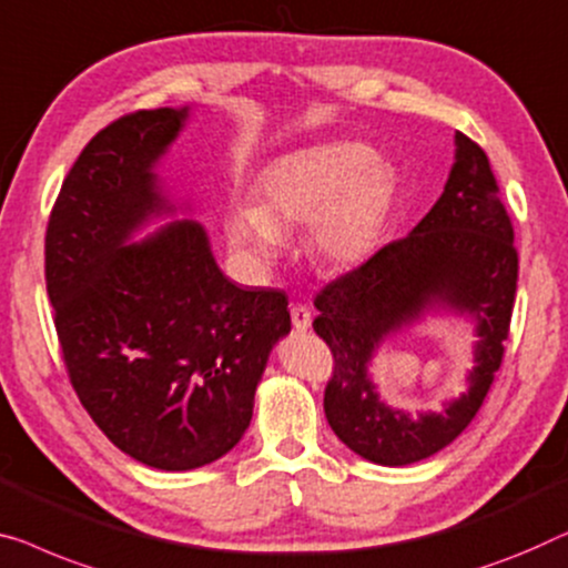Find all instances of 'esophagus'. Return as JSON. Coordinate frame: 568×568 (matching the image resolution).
I'll list each match as a JSON object with an SVG mask.
<instances>
[{"instance_id": "1", "label": "esophagus", "mask_w": 568, "mask_h": 568, "mask_svg": "<svg viewBox=\"0 0 568 568\" xmlns=\"http://www.w3.org/2000/svg\"><path fill=\"white\" fill-rule=\"evenodd\" d=\"M290 315H292V325L297 327V331H307L312 323V312L307 304H292Z\"/></svg>"}]
</instances>
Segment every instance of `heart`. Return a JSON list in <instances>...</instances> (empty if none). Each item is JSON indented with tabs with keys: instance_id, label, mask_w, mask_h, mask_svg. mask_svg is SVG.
<instances>
[{
	"instance_id": "b5f03b06",
	"label": "heart",
	"mask_w": 568,
	"mask_h": 568,
	"mask_svg": "<svg viewBox=\"0 0 568 568\" xmlns=\"http://www.w3.org/2000/svg\"><path fill=\"white\" fill-rule=\"evenodd\" d=\"M258 204H230L225 237L251 268L284 248V230L307 223L304 245L323 268L364 264L379 248L397 174L364 143H325L282 155L256 184Z\"/></svg>"
}]
</instances>
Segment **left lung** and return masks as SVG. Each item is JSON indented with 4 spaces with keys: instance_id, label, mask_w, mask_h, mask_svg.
<instances>
[{
    "instance_id": "obj_1",
    "label": "left lung",
    "mask_w": 568,
    "mask_h": 568,
    "mask_svg": "<svg viewBox=\"0 0 568 568\" xmlns=\"http://www.w3.org/2000/svg\"><path fill=\"white\" fill-rule=\"evenodd\" d=\"M487 153L456 133V163L440 200L399 241L317 292L315 333L333 353L325 417L358 456L407 466L454 443L479 413L505 341L517 292V248ZM433 306L477 317L469 389L443 414L409 418L384 406L367 379V361L386 334Z\"/></svg>"
}]
</instances>
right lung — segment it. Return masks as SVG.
Masks as SVG:
<instances>
[{"label":"right lung","instance_id":"obj_1","mask_svg":"<svg viewBox=\"0 0 568 568\" xmlns=\"http://www.w3.org/2000/svg\"><path fill=\"white\" fill-rule=\"evenodd\" d=\"M184 120L186 106H161L100 130L45 230V286L73 392L122 454L163 471L217 462L243 438L268 353L292 331L286 294L230 282L194 220L125 245L166 207L153 166Z\"/></svg>","mask_w":568,"mask_h":568}]
</instances>
